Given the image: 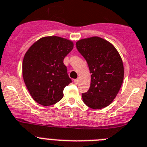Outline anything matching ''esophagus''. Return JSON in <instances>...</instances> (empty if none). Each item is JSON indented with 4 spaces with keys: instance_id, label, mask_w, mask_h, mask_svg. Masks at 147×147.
Returning <instances> with one entry per match:
<instances>
[{
    "instance_id": "34e87169",
    "label": "esophagus",
    "mask_w": 147,
    "mask_h": 147,
    "mask_svg": "<svg viewBox=\"0 0 147 147\" xmlns=\"http://www.w3.org/2000/svg\"><path fill=\"white\" fill-rule=\"evenodd\" d=\"M74 82H75V84H78L79 83V79H78V78H77V79H75L74 80Z\"/></svg>"
}]
</instances>
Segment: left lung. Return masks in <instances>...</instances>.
Wrapping results in <instances>:
<instances>
[{
    "label": "left lung",
    "mask_w": 147,
    "mask_h": 147,
    "mask_svg": "<svg viewBox=\"0 0 147 147\" xmlns=\"http://www.w3.org/2000/svg\"><path fill=\"white\" fill-rule=\"evenodd\" d=\"M76 47L87 60L91 73L90 87L82 94L83 102L92 109L105 108L111 104L123 84L121 57L111 43L98 36L79 39Z\"/></svg>",
    "instance_id": "obj_1"
}]
</instances>
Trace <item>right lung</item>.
<instances>
[{"label": "right lung", "mask_w": 147, "mask_h": 147, "mask_svg": "<svg viewBox=\"0 0 147 147\" xmlns=\"http://www.w3.org/2000/svg\"><path fill=\"white\" fill-rule=\"evenodd\" d=\"M73 47L71 40L51 36L40 38L27 51L22 76L35 102L50 106L63 97L64 88L71 82L63 59Z\"/></svg>", "instance_id": "right-lung-1"}]
</instances>
